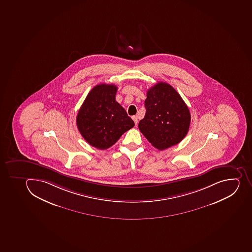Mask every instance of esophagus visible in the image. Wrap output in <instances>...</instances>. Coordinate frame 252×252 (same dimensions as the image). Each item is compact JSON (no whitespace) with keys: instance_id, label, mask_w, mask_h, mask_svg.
I'll return each instance as SVG.
<instances>
[{"instance_id":"34e87169","label":"esophagus","mask_w":252,"mask_h":252,"mask_svg":"<svg viewBox=\"0 0 252 252\" xmlns=\"http://www.w3.org/2000/svg\"><path fill=\"white\" fill-rule=\"evenodd\" d=\"M131 118H132V120H133L134 123H135V125H137V124H138L137 116H132V117H131Z\"/></svg>"}]
</instances>
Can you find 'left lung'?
Here are the masks:
<instances>
[{"label":"left lung","mask_w":252,"mask_h":252,"mask_svg":"<svg viewBox=\"0 0 252 252\" xmlns=\"http://www.w3.org/2000/svg\"><path fill=\"white\" fill-rule=\"evenodd\" d=\"M145 107L146 113L138 127L152 145L164 150L184 139L190 125V112L169 83L159 82L149 88Z\"/></svg>","instance_id":"1"}]
</instances>
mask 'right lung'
Returning <instances> with one entry per match:
<instances>
[{
    "label": "right lung",
    "mask_w": 252,
    "mask_h": 252,
    "mask_svg": "<svg viewBox=\"0 0 252 252\" xmlns=\"http://www.w3.org/2000/svg\"><path fill=\"white\" fill-rule=\"evenodd\" d=\"M117 89L114 84L95 86L88 93L77 115V127L82 136L89 145L102 150L112 147L135 125L116 100Z\"/></svg>",
    "instance_id": "1"
}]
</instances>
